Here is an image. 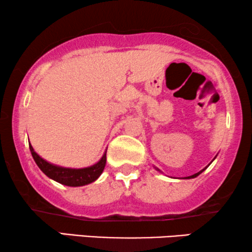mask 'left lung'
Listing matches in <instances>:
<instances>
[{"instance_id": "1", "label": "left lung", "mask_w": 252, "mask_h": 252, "mask_svg": "<svg viewBox=\"0 0 252 252\" xmlns=\"http://www.w3.org/2000/svg\"><path fill=\"white\" fill-rule=\"evenodd\" d=\"M215 158H216V157H215ZM209 165H210V164H209ZM209 165H208V166H209ZM208 166H206L205 168H203V170H202V171H199V172H197V173H195V174H192V175H190V177H186V179H192V178H196V177H197V175H199V174H201L203 171H204V170H206V168H208ZM156 170H157V171H159V170H158V168H156ZM159 172H160V171H159Z\"/></svg>"}]
</instances>
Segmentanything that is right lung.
Returning <instances> with one entry per match:
<instances>
[{
  "label": "right lung",
  "instance_id": "add662e5",
  "mask_svg": "<svg viewBox=\"0 0 252 252\" xmlns=\"http://www.w3.org/2000/svg\"><path fill=\"white\" fill-rule=\"evenodd\" d=\"M30 150L36 165L48 178L53 179V180L60 182L62 185L68 186V187H80V186H85L94 182L102 174L106 163L105 151L101 159L96 164L92 165V166L85 168H67L57 166V165H54L49 163V161H47L46 159H43L42 157H40L34 151L33 147L31 144Z\"/></svg>",
  "mask_w": 252,
  "mask_h": 252
}]
</instances>
